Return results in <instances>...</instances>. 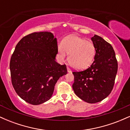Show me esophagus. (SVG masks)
<instances>
[{"mask_svg": "<svg viewBox=\"0 0 130 130\" xmlns=\"http://www.w3.org/2000/svg\"><path fill=\"white\" fill-rule=\"evenodd\" d=\"M67 71H68V73H70L71 72V69H70V68H68V67H67Z\"/></svg>", "mask_w": 130, "mask_h": 130, "instance_id": "obj_1", "label": "esophagus"}]
</instances>
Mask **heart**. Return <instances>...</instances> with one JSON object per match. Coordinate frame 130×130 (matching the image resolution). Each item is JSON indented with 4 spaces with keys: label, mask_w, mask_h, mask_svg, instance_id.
Segmentation results:
<instances>
[{
    "label": "heart",
    "mask_w": 130,
    "mask_h": 130,
    "mask_svg": "<svg viewBox=\"0 0 130 130\" xmlns=\"http://www.w3.org/2000/svg\"><path fill=\"white\" fill-rule=\"evenodd\" d=\"M58 53L61 60H64L69 54L68 62L74 69L83 70L92 63L96 50L95 45L86 38L71 35L58 45Z\"/></svg>",
    "instance_id": "1"
}]
</instances>
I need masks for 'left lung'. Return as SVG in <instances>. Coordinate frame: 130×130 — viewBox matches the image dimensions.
I'll return each mask as SVG.
<instances>
[{
    "instance_id": "8db88e82",
    "label": "left lung",
    "mask_w": 130,
    "mask_h": 130,
    "mask_svg": "<svg viewBox=\"0 0 130 130\" xmlns=\"http://www.w3.org/2000/svg\"><path fill=\"white\" fill-rule=\"evenodd\" d=\"M96 53L87 69L74 71L73 89L76 95L89 103L102 101L111 93L117 73L118 63L111 44L95 35L91 38Z\"/></svg>"
}]
</instances>
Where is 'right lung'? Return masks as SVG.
Listing matches in <instances>:
<instances>
[{"instance_id":"right-lung-1","label":"right lung","mask_w":130,"mask_h":130,"mask_svg":"<svg viewBox=\"0 0 130 130\" xmlns=\"http://www.w3.org/2000/svg\"><path fill=\"white\" fill-rule=\"evenodd\" d=\"M56 38L48 32L24 37L16 46L10 62L11 83L16 93L28 103L50 99L58 79L67 73L66 65L56 62Z\"/></svg>"}]
</instances>
